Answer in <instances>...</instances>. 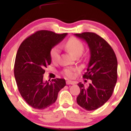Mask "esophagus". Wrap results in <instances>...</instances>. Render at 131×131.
<instances>
[{
	"label": "esophagus",
	"instance_id": "34e87169",
	"mask_svg": "<svg viewBox=\"0 0 131 131\" xmlns=\"http://www.w3.org/2000/svg\"><path fill=\"white\" fill-rule=\"evenodd\" d=\"M66 84L67 85H74V84H76V82L74 81H71V80H67Z\"/></svg>",
	"mask_w": 131,
	"mask_h": 131
}]
</instances>
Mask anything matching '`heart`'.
Segmentation results:
<instances>
[{
    "mask_svg": "<svg viewBox=\"0 0 131 131\" xmlns=\"http://www.w3.org/2000/svg\"><path fill=\"white\" fill-rule=\"evenodd\" d=\"M65 48L69 52L75 57L80 56L83 52L84 49L83 44L81 41L76 39V37H71L67 41L65 44ZM60 49L58 46H54L50 51V57L52 62L57 61L58 60ZM78 70L77 68L67 67L64 69L62 73L66 77L69 78H73L74 76V72Z\"/></svg>",
    "mask_w": 131,
    "mask_h": 131,
    "instance_id": "b5f03b06",
    "label": "heart"
}]
</instances>
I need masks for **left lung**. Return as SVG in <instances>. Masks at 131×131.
Here are the masks:
<instances>
[{
	"mask_svg": "<svg viewBox=\"0 0 131 131\" xmlns=\"http://www.w3.org/2000/svg\"><path fill=\"white\" fill-rule=\"evenodd\" d=\"M74 35L85 40L89 47L90 59L83 77L92 81L88 87L81 82L78 84L80 92L77 103L86 110H94L104 104L113 92L117 79V58L110 45L96 34L85 32Z\"/></svg>",
	"mask_w": 131,
	"mask_h": 131,
	"instance_id": "8db88e82",
	"label": "left lung"
}]
</instances>
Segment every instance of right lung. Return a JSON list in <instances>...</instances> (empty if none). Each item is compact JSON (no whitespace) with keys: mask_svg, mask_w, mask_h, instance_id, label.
<instances>
[{"mask_svg":"<svg viewBox=\"0 0 131 131\" xmlns=\"http://www.w3.org/2000/svg\"><path fill=\"white\" fill-rule=\"evenodd\" d=\"M67 35L40 30L25 39L19 46L14 76L21 96L34 108L43 110L52 105L59 91L66 85L64 79H55L48 82H44L43 78L45 69L51 63V49Z\"/></svg>","mask_w":131,"mask_h":131,"instance_id":"right-lung-1","label":"right lung"}]
</instances>
